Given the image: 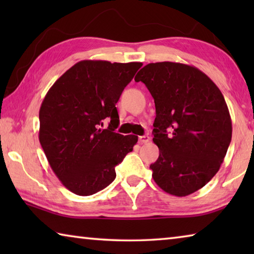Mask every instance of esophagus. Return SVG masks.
Listing matches in <instances>:
<instances>
[{
    "instance_id": "esophagus-1",
    "label": "esophagus",
    "mask_w": 254,
    "mask_h": 254,
    "mask_svg": "<svg viewBox=\"0 0 254 254\" xmlns=\"http://www.w3.org/2000/svg\"><path fill=\"white\" fill-rule=\"evenodd\" d=\"M150 141V136L149 135H141L139 136V143L140 144H145Z\"/></svg>"
}]
</instances>
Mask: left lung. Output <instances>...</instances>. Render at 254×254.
I'll use <instances>...</instances> for the list:
<instances>
[{
	"label": "left lung",
	"instance_id": "8db88e82",
	"mask_svg": "<svg viewBox=\"0 0 254 254\" xmlns=\"http://www.w3.org/2000/svg\"><path fill=\"white\" fill-rule=\"evenodd\" d=\"M134 80L147 86L156 105L153 180L170 195H190L216 175L231 143L224 96L207 75L186 64H148Z\"/></svg>",
	"mask_w": 254,
	"mask_h": 254
}]
</instances>
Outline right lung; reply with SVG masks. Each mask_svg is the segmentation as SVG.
<instances>
[{
    "mask_svg": "<svg viewBox=\"0 0 254 254\" xmlns=\"http://www.w3.org/2000/svg\"><path fill=\"white\" fill-rule=\"evenodd\" d=\"M141 63L81 60L60 76L42 101L39 141L55 175L68 190L89 196L117 177L115 167L136 135L115 132V104ZM110 121L104 129L102 123Z\"/></svg>",
    "mask_w": 254,
    "mask_h": 254,
    "instance_id": "right-lung-1",
    "label": "right lung"
}]
</instances>
